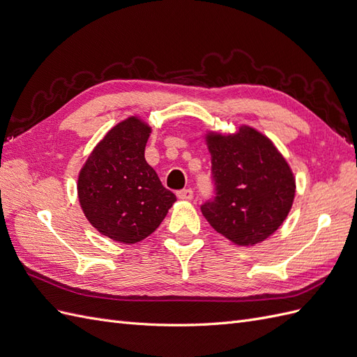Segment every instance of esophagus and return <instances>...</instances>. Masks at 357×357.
I'll list each match as a JSON object with an SVG mask.
<instances>
[{
    "label": "esophagus",
    "mask_w": 357,
    "mask_h": 357,
    "mask_svg": "<svg viewBox=\"0 0 357 357\" xmlns=\"http://www.w3.org/2000/svg\"><path fill=\"white\" fill-rule=\"evenodd\" d=\"M177 197H178V199H183V201H190L193 198V190L192 189L178 190L177 192Z\"/></svg>",
    "instance_id": "obj_1"
}]
</instances>
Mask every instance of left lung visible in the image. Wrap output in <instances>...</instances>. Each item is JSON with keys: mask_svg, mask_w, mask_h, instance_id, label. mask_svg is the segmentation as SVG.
Returning <instances> with one entry per match:
<instances>
[{"mask_svg": "<svg viewBox=\"0 0 357 357\" xmlns=\"http://www.w3.org/2000/svg\"><path fill=\"white\" fill-rule=\"evenodd\" d=\"M215 198L201 211L214 231L235 245L252 247L269 238L294 205L296 178L280 150L256 128L235 132L207 131Z\"/></svg>", "mask_w": 357, "mask_h": 357, "instance_id": "8db88e82", "label": "left lung"}]
</instances>
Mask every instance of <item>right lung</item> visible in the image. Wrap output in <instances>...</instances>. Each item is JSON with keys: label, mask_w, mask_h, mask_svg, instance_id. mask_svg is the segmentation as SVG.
<instances>
[{"label": "right lung", "mask_w": 357, "mask_h": 357, "mask_svg": "<svg viewBox=\"0 0 357 357\" xmlns=\"http://www.w3.org/2000/svg\"><path fill=\"white\" fill-rule=\"evenodd\" d=\"M152 126L139 116L114 125L93 147L77 178L86 219L113 241L135 244L153 234L177 201L144 158Z\"/></svg>", "instance_id": "1"}]
</instances>
